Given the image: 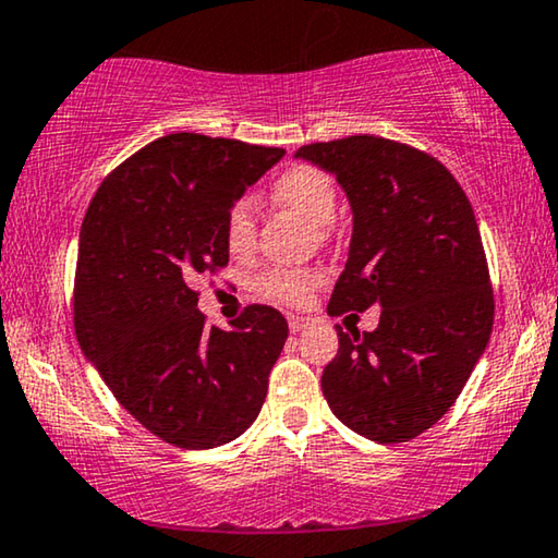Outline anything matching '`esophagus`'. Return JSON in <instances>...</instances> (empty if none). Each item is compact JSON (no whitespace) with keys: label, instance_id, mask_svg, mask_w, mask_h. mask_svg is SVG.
<instances>
[{"label":"esophagus","instance_id":"1","mask_svg":"<svg viewBox=\"0 0 558 558\" xmlns=\"http://www.w3.org/2000/svg\"><path fill=\"white\" fill-rule=\"evenodd\" d=\"M308 324H311V320H308V318H303V316H288V328H290V333H301L303 328H308Z\"/></svg>","mask_w":558,"mask_h":558}]
</instances>
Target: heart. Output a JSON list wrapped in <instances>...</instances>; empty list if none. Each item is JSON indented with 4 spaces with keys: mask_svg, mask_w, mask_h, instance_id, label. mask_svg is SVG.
I'll list each match as a JSON object with an SVG mask.
<instances>
[{
    "mask_svg": "<svg viewBox=\"0 0 558 558\" xmlns=\"http://www.w3.org/2000/svg\"><path fill=\"white\" fill-rule=\"evenodd\" d=\"M272 197L282 207L298 211L313 225H328L336 215L333 179L311 163H295L278 174L272 182ZM257 238L255 204L240 197L230 204L225 215V242L232 255L253 253ZM324 282V272L313 268H276L255 280V290L263 298L286 305H303L311 301L316 288Z\"/></svg>",
    "mask_w": 558,
    "mask_h": 558,
    "instance_id": "obj_1",
    "label": "heart"
}]
</instances>
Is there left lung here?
Instances as JSON below:
<instances>
[{
	"label": "left lung",
	"instance_id": "left-lung-1",
	"mask_svg": "<svg viewBox=\"0 0 558 558\" xmlns=\"http://www.w3.org/2000/svg\"><path fill=\"white\" fill-rule=\"evenodd\" d=\"M336 174L354 211L347 270L328 316L379 305L374 331H339L320 389L343 425L407 442L454 404L493 331V286L470 199L420 148L381 136L301 146Z\"/></svg>",
	"mask_w": 558,
	"mask_h": 558
}]
</instances>
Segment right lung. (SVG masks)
Segmentation results:
<instances>
[{
  "mask_svg": "<svg viewBox=\"0 0 558 558\" xmlns=\"http://www.w3.org/2000/svg\"><path fill=\"white\" fill-rule=\"evenodd\" d=\"M282 154L169 133L116 167L85 211L77 343L123 410L174 447L209 450L240 437L268 395L286 318L255 303L232 331L207 326L194 282L230 263L227 209Z\"/></svg>",
  "mask_w": 558,
  "mask_h": 558,
  "instance_id": "add662e5",
  "label": "right lung"
}]
</instances>
